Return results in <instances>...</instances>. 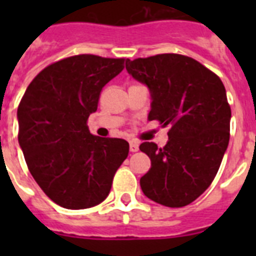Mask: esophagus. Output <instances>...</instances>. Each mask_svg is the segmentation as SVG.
<instances>
[{
  "label": "esophagus",
  "instance_id": "esophagus-1",
  "mask_svg": "<svg viewBox=\"0 0 256 256\" xmlns=\"http://www.w3.org/2000/svg\"><path fill=\"white\" fill-rule=\"evenodd\" d=\"M130 152H137V151L140 150L138 142L130 141Z\"/></svg>",
  "mask_w": 256,
  "mask_h": 256
}]
</instances>
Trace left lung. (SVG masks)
Returning a JSON list of instances; mask_svg holds the SVG:
<instances>
[{"label": "left lung", "mask_w": 256, "mask_h": 256, "mask_svg": "<svg viewBox=\"0 0 256 256\" xmlns=\"http://www.w3.org/2000/svg\"><path fill=\"white\" fill-rule=\"evenodd\" d=\"M126 69L150 91L148 120L170 126L162 148L154 142L140 146L151 160L140 180L142 192L165 206H186L210 186L228 148L224 86L198 61L177 54L126 60Z\"/></svg>", "instance_id": "1"}]
</instances>
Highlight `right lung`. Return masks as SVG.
<instances>
[{"instance_id":"obj_1","label":"right lung","mask_w":256,"mask_h":256,"mask_svg":"<svg viewBox=\"0 0 256 256\" xmlns=\"http://www.w3.org/2000/svg\"><path fill=\"white\" fill-rule=\"evenodd\" d=\"M124 58L76 55L44 68L18 108L19 144L38 186L66 209H87L108 198L130 144L101 138L87 120L104 86L124 69Z\"/></svg>"}]
</instances>
